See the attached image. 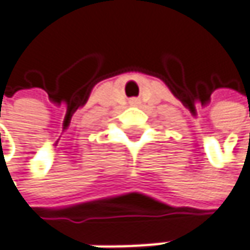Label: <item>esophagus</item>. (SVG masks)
Segmentation results:
<instances>
[{
    "label": "esophagus",
    "mask_w": 250,
    "mask_h": 250,
    "mask_svg": "<svg viewBox=\"0 0 250 250\" xmlns=\"http://www.w3.org/2000/svg\"><path fill=\"white\" fill-rule=\"evenodd\" d=\"M131 103H137V100H133V101H131Z\"/></svg>",
    "instance_id": "1"
}]
</instances>
